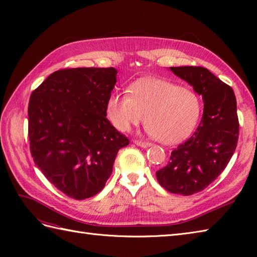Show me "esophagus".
I'll return each mask as SVG.
<instances>
[{"mask_svg":"<svg viewBox=\"0 0 257 257\" xmlns=\"http://www.w3.org/2000/svg\"><path fill=\"white\" fill-rule=\"evenodd\" d=\"M134 144L139 146V147H143V148H147V147H150L151 144L148 143V142H144V141H138V139H135Z\"/></svg>","mask_w":257,"mask_h":257,"instance_id":"1","label":"esophagus"}]
</instances>
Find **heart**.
Wrapping results in <instances>:
<instances>
[{
	"instance_id": "b5f03b06",
	"label": "heart",
	"mask_w": 257,
	"mask_h": 257,
	"mask_svg": "<svg viewBox=\"0 0 257 257\" xmlns=\"http://www.w3.org/2000/svg\"><path fill=\"white\" fill-rule=\"evenodd\" d=\"M130 93H113L106 113L121 132L143 122L150 134L163 144L188 138L199 122L203 103L192 88L159 78H143L130 85Z\"/></svg>"
}]
</instances>
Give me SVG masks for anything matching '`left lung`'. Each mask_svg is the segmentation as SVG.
Listing matches in <instances>:
<instances>
[{
	"mask_svg": "<svg viewBox=\"0 0 257 257\" xmlns=\"http://www.w3.org/2000/svg\"><path fill=\"white\" fill-rule=\"evenodd\" d=\"M170 71L203 96L204 113L195 133L173 150L157 179L168 192L189 196L211 184L234 154L239 136L237 102L234 90L205 67Z\"/></svg>",
	"mask_w": 257,
	"mask_h": 257,
	"instance_id": "obj_1",
	"label": "left lung"
}]
</instances>
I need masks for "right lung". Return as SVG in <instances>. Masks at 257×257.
Instances as JSON below:
<instances>
[{
  "mask_svg": "<svg viewBox=\"0 0 257 257\" xmlns=\"http://www.w3.org/2000/svg\"><path fill=\"white\" fill-rule=\"evenodd\" d=\"M116 73L113 67L60 69L31 94V154L44 176L71 198L102 191L116 153L130 144L106 118Z\"/></svg>",
  "mask_w": 257,
  "mask_h": 257,
  "instance_id": "obj_1",
  "label": "right lung"
}]
</instances>
